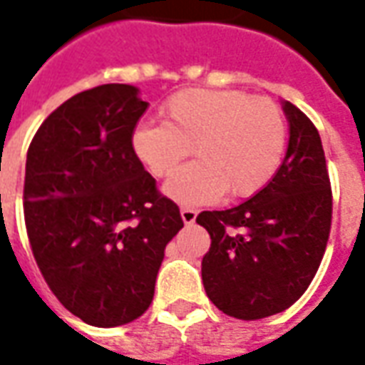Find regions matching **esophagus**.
Here are the masks:
<instances>
[{
  "label": "esophagus",
  "mask_w": 365,
  "mask_h": 365,
  "mask_svg": "<svg viewBox=\"0 0 365 365\" xmlns=\"http://www.w3.org/2000/svg\"><path fill=\"white\" fill-rule=\"evenodd\" d=\"M180 213H182V221L185 225H193L195 219H197V211L195 209H191V207H182L180 209Z\"/></svg>",
  "instance_id": "esophagus-1"
}]
</instances>
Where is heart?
<instances>
[{
    "mask_svg": "<svg viewBox=\"0 0 365 365\" xmlns=\"http://www.w3.org/2000/svg\"><path fill=\"white\" fill-rule=\"evenodd\" d=\"M164 123L140 125L130 136L136 160L154 178H166L193 150L197 162L164 183V195L182 205H205L229 193L252 197L282 166L287 125L282 109L237 90H182L162 105Z\"/></svg>",
    "mask_w": 365,
    "mask_h": 365,
    "instance_id": "heart-1",
    "label": "heart"
}]
</instances>
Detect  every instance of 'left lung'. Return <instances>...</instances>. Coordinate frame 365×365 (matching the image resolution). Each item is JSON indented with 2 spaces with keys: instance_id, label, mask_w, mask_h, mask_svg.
<instances>
[{
  "instance_id": "obj_1",
  "label": "left lung",
  "mask_w": 365,
  "mask_h": 365,
  "mask_svg": "<svg viewBox=\"0 0 365 365\" xmlns=\"http://www.w3.org/2000/svg\"><path fill=\"white\" fill-rule=\"evenodd\" d=\"M289 144L274 180L225 211H203L211 237L201 262L207 297L229 317L256 321L282 313L313 282L329 242L332 191L321 136L311 119L283 101Z\"/></svg>"
}]
</instances>
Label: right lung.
I'll return each mask as SVG.
<instances>
[{
    "label": "right lung",
    "mask_w": 365,
    "mask_h": 365,
    "mask_svg": "<svg viewBox=\"0 0 365 365\" xmlns=\"http://www.w3.org/2000/svg\"><path fill=\"white\" fill-rule=\"evenodd\" d=\"M148 103L135 86L70 97L31 140L23 209L44 282L91 327H120L150 307L166 245L183 227L130 136Z\"/></svg>",
    "instance_id": "1"
}]
</instances>
